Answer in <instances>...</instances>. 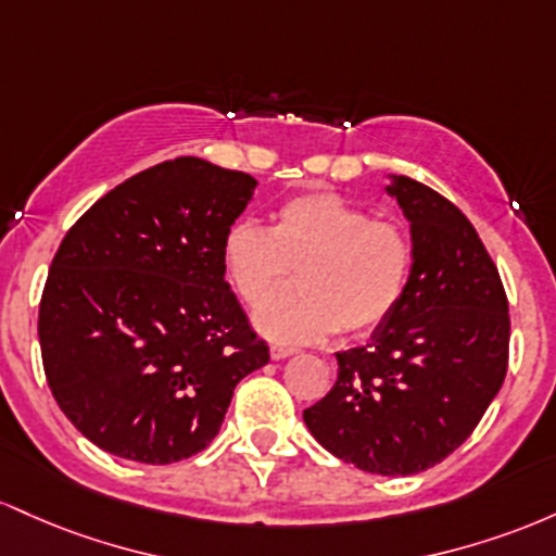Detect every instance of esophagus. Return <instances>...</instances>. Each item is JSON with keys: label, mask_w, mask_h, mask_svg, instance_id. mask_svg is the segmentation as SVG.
Returning a JSON list of instances; mask_svg holds the SVG:
<instances>
[{"label": "esophagus", "mask_w": 556, "mask_h": 556, "mask_svg": "<svg viewBox=\"0 0 556 556\" xmlns=\"http://www.w3.org/2000/svg\"><path fill=\"white\" fill-rule=\"evenodd\" d=\"M291 354H294V349H291V346H283V344H273L270 346V357L273 359H286V357H291Z\"/></svg>", "instance_id": "34e87169"}]
</instances>
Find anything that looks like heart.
Masks as SVG:
<instances>
[{
	"label": "heart",
	"mask_w": 556,
	"mask_h": 556,
	"mask_svg": "<svg viewBox=\"0 0 556 556\" xmlns=\"http://www.w3.org/2000/svg\"><path fill=\"white\" fill-rule=\"evenodd\" d=\"M413 262L404 226L372 220L370 212L330 191L283 202L267 230L236 223L220 244L223 276L249 307H260L299 273L302 296L276 299L257 312V328L283 344L383 326L402 304Z\"/></svg>",
	"instance_id": "heart-1"
}]
</instances>
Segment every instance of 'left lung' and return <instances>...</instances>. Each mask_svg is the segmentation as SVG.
I'll list each match as a JSON object with an SVG mask.
<instances>
[{
    "label": "left lung",
    "mask_w": 556,
    "mask_h": 556,
    "mask_svg": "<svg viewBox=\"0 0 556 556\" xmlns=\"http://www.w3.org/2000/svg\"><path fill=\"white\" fill-rule=\"evenodd\" d=\"M386 191L409 220V286L365 346L336 354L339 378L304 422L359 470L415 476L463 444L502 389L509 304L457 204L404 176H391Z\"/></svg>",
    "instance_id": "obj_1"
}]
</instances>
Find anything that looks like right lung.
Listing matches in <instances>:
<instances>
[{
	"label": "right lung",
	"mask_w": 556,
	"mask_h": 556,
	"mask_svg": "<svg viewBox=\"0 0 556 556\" xmlns=\"http://www.w3.org/2000/svg\"><path fill=\"white\" fill-rule=\"evenodd\" d=\"M199 157L141 170L65 233L39 304L47 383L91 444L173 465L217 435L236 383L267 365L220 244L254 194Z\"/></svg>",
	"instance_id": "obj_1"
}]
</instances>
